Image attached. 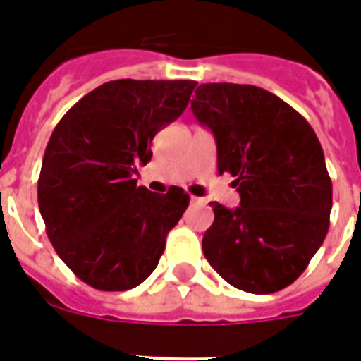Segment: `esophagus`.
<instances>
[{"instance_id": "1", "label": "esophagus", "mask_w": 361, "mask_h": 361, "mask_svg": "<svg viewBox=\"0 0 361 361\" xmlns=\"http://www.w3.org/2000/svg\"><path fill=\"white\" fill-rule=\"evenodd\" d=\"M191 204H204V199H200V197H191Z\"/></svg>"}]
</instances>
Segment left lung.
I'll return each instance as SVG.
<instances>
[{"label":"left lung","instance_id":"left-lung-1","mask_svg":"<svg viewBox=\"0 0 361 361\" xmlns=\"http://www.w3.org/2000/svg\"><path fill=\"white\" fill-rule=\"evenodd\" d=\"M191 109L216 137L217 172H229L240 206L210 202L202 252L214 271L247 293L295 282L329 229L331 180L312 126L254 85L206 82Z\"/></svg>","mask_w":361,"mask_h":361}]
</instances>
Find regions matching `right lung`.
<instances>
[{
  "label": "right lung",
  "instance_id": "obj_1",
  "mask_svg": "<svg viewBox=\"0 0 361 361\" xmlns=\"http://www.w3.org/2000/svg\"><path fill=\"white\" fill-rule=\"evenodd\" d=\"M195 81L119 79L82 96L47 144L37 202L49 240L77 279L125 291L155 271L166 236L189 206L181 187L137 185L151 142L183 114Z\"/></svg>",
  "mask_w": 361,
  "mask_h": 361
}]
</instances>
